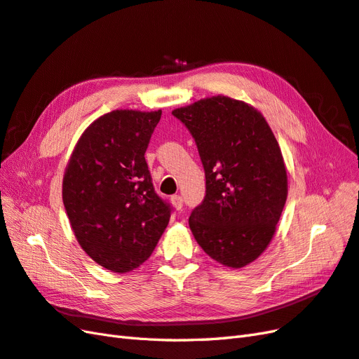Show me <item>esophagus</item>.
<instances>
[{"label":"esophagus","mask_w":359,"mask_h":359,"mask_svg":"<svg viewBox=\"0 0 359 359\" xmlns=\"http://www.w3.org/2000/svg\"><path fill=\"white\" fill-rule=\"evenodd\" d=\"M171 203H172V206L176 208L177 210H182V208H183V198L180 196H172L171 197Z\"/></svg>","instance_id":"34e87169"}]
</instances>
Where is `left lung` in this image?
<instances>
[{"label":"left lung","mask_w":359,"mask_h":359,"mask_svg":"<svg viewBox=\"0 0 359 359\" xmlns=\"http://www.w3.org/2000/svg\"><path fill=\"white\" fill-rule=\"evenodd\" d=\"M196 140L206 196L189 227L203 251L243 268L268 247L287 200L278 141L257 109L225 96L172 111Z\"/></svg>","instance_id":"1"}]
</instances>
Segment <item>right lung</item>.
<instances>
[{
    "label": "right lung",
    "mask_w": 359,
    "mask_h": 359,
    "mask_svg": "<svg viewBox=\"0 0 359 359\" xmlns=\"http://www.w3.org/2000/svg\"><path fill=\"white\" fill-rule=\"evenodd\" d=\"M162 111L116 109L86 129L63 179V203L83 250L112 272L144 263L172 208L153 187L144 158Z\"/></svg>",
    "instance_id": "add662e5"
}]
</instances>
